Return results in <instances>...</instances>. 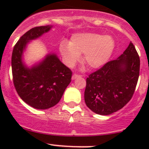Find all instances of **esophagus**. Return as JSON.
I'll return each instance as SVG.
<instances>
[{
	"label": "esophagus",
	"instance_id": "1",
	"mask_svg": "<svg viewBox=\"0 0 149 149\" xmlns=\"http://www.w3.org/2000/svg\"><path fill=\"white\" fill-rule=\"evenodd\" d=\"M81 76H82V75H79V74H77V73H73V76H72V79H76L77 77H81Z\"/></svg>",
	"mask_w": 149,
	"mask_h": 149
}]
</instances>
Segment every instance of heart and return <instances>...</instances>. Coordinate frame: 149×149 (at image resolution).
<instances>
[{
    "label": "heart",
    "instance_id": "b5f03b06",
    "mask_svg": "<svg viewBox=\"0 0 149 149\" xmlns=\"http://www.w3.org/2000/svg\"><path fill=\"white\" fill-rule=\"evenodd\" d=\"M115 40L110 35L86 32L75 34L69 43L63 42L60 49L68 66H73L84 53L83 60L91 68L104 65L115 49Z\"/></svg>",
    "mask_w": 149,
    "mask_h": 149
}]
</instances>
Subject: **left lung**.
Masks as SVG:
<instances>
[{"mask_svg": "<svg viewBox=\"0 0 149 149\" xmlns=\"http://www.w3.org/2000/svg\"><path fill=\"white\" fill-rule=\"evenodd\" d=\"M139 71V55L130 42L118 59L109 61L88 75L84 91L86 106L102 115L122 109L133 97Z\"/></svg>", "mask_w": 149, "mask_h": 149, "instance_id": "1", "label": "left lung"}]
</instances>
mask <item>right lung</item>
Segmentation results:
<instances>
[{
	"label": "right lung",
	"instance_id": "1",
	"mask_svg": "<svg viewBox=\"0 0 149 149\" xmlns=\"http://www.w3.org/2000/svg\"><path fill=\"white\" fill-rule=\"evenodd\" d=\"M51 27L47 25L29 29L20 37L12 52L15 88L24 102L38 109H46L57 104L71 81L72 71L56 55L49 54L42 62L31 68L22 62V53L28 42L40 37Z\"/></svg>",
	"mask_w": 149,
	"mask_h": 149
}]
</instances>
